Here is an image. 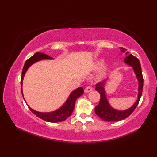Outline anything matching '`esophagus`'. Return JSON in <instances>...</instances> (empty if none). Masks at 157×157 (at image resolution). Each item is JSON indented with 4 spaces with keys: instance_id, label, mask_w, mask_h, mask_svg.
Returning a JSON list of instances; mask_svg holds the SVG:
<instances>
[{
    "instance_id": "1",
    "label": "esophagus",
    "mask_w": 157,
    "mask_h": 157,
    "mask_svg": "<svg viewBox=\"0 0 157 157\" xmlns=\"http://www.w3.org/2000/svg\"><path fill=\"white\" fill-rule=\"evenodd\" d=\"M92 90V88L91 87V86H87L84 90V92L86 93H88V92H90V91Z\"/></svg>"
}]
</instances>
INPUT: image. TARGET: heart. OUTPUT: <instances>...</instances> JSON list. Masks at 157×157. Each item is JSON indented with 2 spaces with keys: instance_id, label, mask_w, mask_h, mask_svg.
I'll use <instances>...</instances> for the list:
<instances>
[{
  "instance_id": "b5f03b06",
  "label": "heart",
  "mask_w": 157,
  "mask_h": 157,
  "mask_svg": "<svg viewBox=\"0 0 157 157\" xmlns=\"http://www.w3.org/2000/svg\"><path fill=\"white\" fill-rule=\"evenodd\" d=\"M102 63H103V61H102V60H101V61H98L96 62V64H95V68L98 69V68H99V67H101L102 65Z\"/></svg>"
}]
</instances>
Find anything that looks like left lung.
I'll return each mask as SVG.
<instances>
[{
    "label": "left lung",
    "mask_w": 157,
    "mask_h": 157,
    "mask_svg": "<svg viewBox=\"0 0 157 157\" xmlns=\"http://www.w3.org/2000/svg\"><path fill=\"white\" fill-rule=\"evenodd\" d=\"M120 50L123 52H125L126 51V50L122 47H120ZM126 54H128V52H127ZM124 61L126 64L132 67L133 69H134L136 77H137L138 80V99L134 105H132L129 109H126L125 111H118V110L114 109L109 105L107 98H106L105 89L106 82L104 81L102 82L98 83L96 85L95 90L98 92L100 95H101V100H100L99 104L95 106L94 111L96 114L101 119L104 120L105 121H118L127 118L134 112L136 106H138L140 100L141 98L144 79H143L140 63L139 60L132 54L127 56Z\"/></svg>",
    "instance_id": "1"
}]
</instances>
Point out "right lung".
Segmentation results:
<instances>
[{"label": "right lung", "instance_id": "1", "mask_svg": "<svg viewBox=\"0 0 157 157\" xmlns=\"http://www.w3.org/2000/svg\"><path fill=\"white\" fill-rule=\"evenodd\" d=\"M43 59H52V58L51 56L44 54V53L36 52L25 61V63L24 66H23V68L22 70L21 78V86L22 95H23V91H22L23 79V78H24L25 72L27 71L28 69L32 64H34V63ZM83 93H84V89H83V88L79 87L78 88L75 89V90H73L71 93V94L69 95L68 98L67 99L65 104L63 105L61 108H59V109L52 112L41 113V112L35 111V110L32 109V108L29 107V106H28V107L34 115L37 116L38 117L43 119L44 121H48V122H52V123L61 122L63 121H65L68 117H69L71 115V113L73 111V109H74L76 99L79 98L80 96H82L83 94Z\"/></svg>", "mask_w": 157, "mask_h": 157}]
</instances>
